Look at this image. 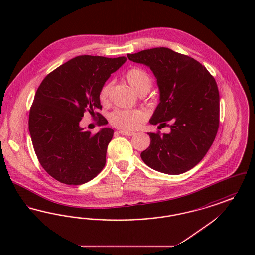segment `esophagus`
I'll return each instance as SVG.
<instances>
[{"label":"esophagus","instance_id":"34e87169","mask_svg":"<svg viewBox=\"0 0 255 255\" xmlns=\"http://www.w3.org/2000/svg\"><path fill=\"white\" fill-rule=\"evenodd\" d=\"M121 133L123 135H128V136H132L134 134L133 132H128V131H121Z\"/></svg>","mask_w":255,"mask_h":255}]
</instances>
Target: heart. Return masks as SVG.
<instances>
[{
  "instance_id": "1",
  "label": "heart",
  "mask_w": 255,
  "mask_h": 255,
  "mask_svg": "<svg viewBox=\"0 0 255 255\" xmlns=\"http://www.w3.org/2000/svg\"><path fill=\"white\" fill-rule=\"evenodd\" d=\"M126 79L133 90L140 96L147 94L153 84L149 73L140 68H132L126 73ZM111 83H105L99 90L98 97L101 102H106L109 97ZM144 113L140 110H116L110 115L112 125L123 130L136 129L144 121Z\"/></svg>"
}]
</instances>
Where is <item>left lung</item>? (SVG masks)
Returning a JSON list of instances; mask_svg holds the SVG:
<instances>
[{
	"label": "left lung",
	"mask_w": 255,
	"mask_h": 255,
	"mask_svg": "<svg viewBox=\"0 0 255 255\" xmlns=\"http://www.w3.org/2000/svg\"><path fill=\"white\" fill-rule=\"evenodd\" d=\"M153 72L159 103L151 124L170 123L171 132L148 133L150 146L140 157L152 169L179 175L193 168L206 156L219 128L220 97L214 77L193 58L168 48L127 54ZM158 126V127H159Z\"/></svg>",
	"instance_id": "1"
}]
</instances>
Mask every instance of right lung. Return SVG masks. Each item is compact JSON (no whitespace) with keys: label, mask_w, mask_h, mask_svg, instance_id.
Here are the masks:
<instances>
[{"label":"right lung","mask_w":255,"mask_h":255,"mask_svg":"<svg viewBox=\"0 0 255 255\" xmlns=\"http://www.w3.org/2000/svg\"><path fill=\"white\" fill-rule=\"evenodd\" d=\"M126 60L125 56L79 55L49 73L39 86L28 129L40 164L58 182L83 184L105 166L114 130L102 128L93 134L79 123L86 111L95 114L102 108L99 90ZM97 115L99 125L108 122Z\"/></svg>","instance_id":"obj_1"}]
</instances>
